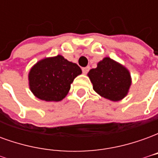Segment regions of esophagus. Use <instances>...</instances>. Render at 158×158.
<instances>
[{"mask_svg": "<svg viewBox=\"0 0 158 158\" xmlns=\"http://www.w3.org/2000/svg\"><path fill=\"white\" fill-rule=\"evenodd\" d=\"M89 69H90V68H89V66H88V67H85V68H83V69H82L83 73H85V74L88 73V72L89 71Z\"/></svg>", "mask_w": 158, "mask_h": 158, "instance_id": "34e87169", "label": "esophagus"}]
</instances>
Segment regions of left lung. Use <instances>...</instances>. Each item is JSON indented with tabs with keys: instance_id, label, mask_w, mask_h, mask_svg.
<instances>
[{
	"instance_id": "8db88e82",
	"label": "left lung",
	"mask_w": 158,
	"mask_h": 158,
	"mask_svg": "<svg viewBox=\"0 0 158 158\" xmlns=\"http://www.w3.org/2000/svg\"><path fill=\"white\" fill-rule=\"evenodd\" d=\"M88 76L94 90L113 102L123 99L131 85L129 71L109 57H105L98 62L97 68L90 69Z\"/></svg>"
}]
</instances>
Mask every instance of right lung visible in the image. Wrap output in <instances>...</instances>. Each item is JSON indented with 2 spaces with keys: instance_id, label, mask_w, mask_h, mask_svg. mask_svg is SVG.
I'll return each mask as SVG.
<instances>
[{
  "instance_id": "add662e5",
  "label": "right lung",
  "mask_w": 158,
  "mask_h": 158,
  "mask_svg": "<svg viewBox=\"0 0 158 158\" xmlns=\"http://www.w3.org/2000/svg\"><path fill=\"white\" fill-rule=\"evenodd\" d=\"M81 73L76 63L69 62L62 56L45 58L30 70L29 87L39 99L59 102L67 96L73 79Z\"/></svg>"
}]
</instances>
